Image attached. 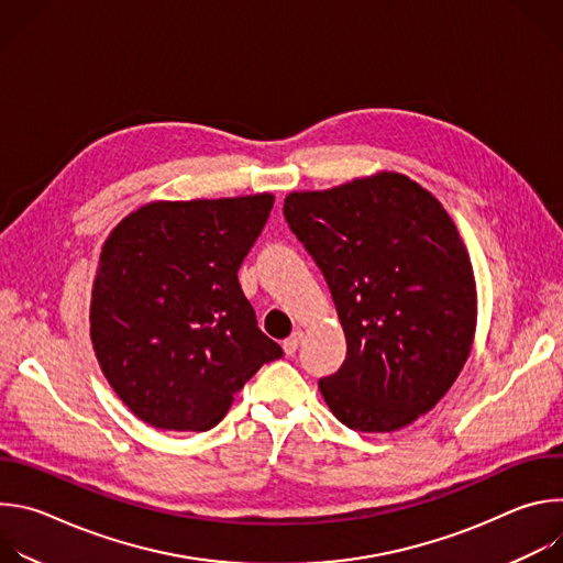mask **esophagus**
<instances>
[{
    "mask_svg": "<svg viewBox=\"0 0 563 563\" xmlns=\"http://www.w3.org/2000/svg\"><path fill=\"white\" fill-rule=\"evenodd\" d=\"M302 339H305V334L300 332V330H296L285 343H283V350H285V354L287 356H294L296 354V350H298V345L302 343Z\"/></svg>",
    "mask_w": 563,
    "mask_h": 563,
    "instance_id": "1",
    "label": "esophagus"
}]
</instances>
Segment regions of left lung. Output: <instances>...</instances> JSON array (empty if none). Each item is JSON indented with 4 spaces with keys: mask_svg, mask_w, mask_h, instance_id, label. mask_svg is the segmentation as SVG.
<instances>
[{
    "mask_svg": "<svg viewBox=\"0 0 563 563\" xmlns=\"http://www.w3.org/2000/svg\"><path fill=\"white\" fill-rule=\"evenodd\" d=\"M285 220L323 272L347 341L318 380L356 432H396L430 412L463 369L476 330V285L443 205L404 174L328 191H294Z\"/></svg>",
    "mask_w": 563,
    "mask_h": 563,
    "instance_id": "1",
    "label": "left lung"
}]
</instances>
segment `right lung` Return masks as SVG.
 <instances>
[{
	"label": "right lung",
	"mask_w": 563,
	"mask_h": 563,
	"mask_svg": "<svg viewBox=\"0 0 563 563\" xmlns=\"http://www.w3.org/2000/svg\"><path fill=\"white\" fill-rule=\"evenodd\" d=\"M272 194L148 202L107 238L91 294L98 363L144 423L205 432L278 343L258 330L238 283Z\"/></svg>",
	"instance_id": "obj_1"
}]
</instances>
